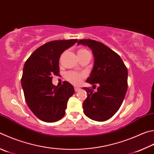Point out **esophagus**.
Returning <instances> with one entry per match:
<instances>
[{
	"label": "esophagus",
	"instance_id": "obj_1",
	"mask_svg": "<svg viewBox=\"0 0 154 154\" xmlns=\"http://www.w3.org/2000/svg\"><path fill=\"white\" fill-rule=\"evenodd\" d=\"M80 90V88H75V91H79Z\"/></svg>",
	"mask_w": 154,
	"mask_h": 154
}]
</instances>
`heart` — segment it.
Returning <instances> with one entry per match:
<instances>
[{"instance_id": "obj_1", "label": "heart", "mask_w": 154, "mask_h": 154, "mask_svg": "<svg viewBox=\"0 0 154 154\" xmlns=\"http://www.w3.org/2000/svg\"><path fill=\"white\" fill-rule=\"evenodd\" d=\"M87 52H89V51L85 48H79L77 51L79 57V56L83 55V54H85ZM85 73H83V72H77L75 71L67 72L65 75L66 79L67 80L68 82L71 83L72 84L76 85H79L81 82H82V79L83 78H85Z\"/></svg>"}]
</instances>
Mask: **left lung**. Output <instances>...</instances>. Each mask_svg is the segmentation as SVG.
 Masks as SVG:
<instances>
[{"mask_svg": "<svg viewBox=\"0 0 154 154\" xmlns=\"http://www.w3.org/2000/svg\"><path fill=\"white\" fill-rule=\"evenodd\" d=\"M92 50L94 66L86 82L96 86L97 91L83 88L88 96L83 103L85 115L94 121H105L114 115L121 107L127 90L128 71L120 56L100 42L80 40Z\"/></svg>", "mask_w": 154, "mask_h": 154, "instance_id": "8db88e82", "label": "left lung"}]
</instances>
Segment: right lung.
<instances>
[{
    "instance_id": "right-lung-1",
    "label": "right lung",
    "mask_w": 154,
    "mask_h": 154,
    "mask_svg": "<svg viewBox=\"0 0 154 154\" xmlns=\"http://www.w3.org/2000/svg\"><path fill=\"white\" fill-rule=\"evenodd\" d=\"M77 41L72 39L49 42L36 49L25 63L21 78L25 99L30 110L41 121L53 122L65 116L74 88L67 82L60 87L54 85L52 76L59 75L61 54Z\"/></svg>"
}]
</instances>
